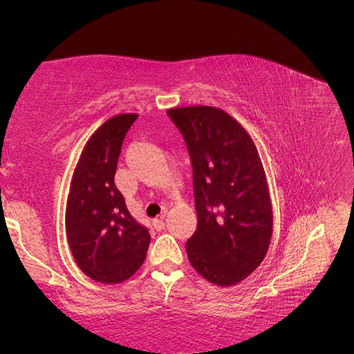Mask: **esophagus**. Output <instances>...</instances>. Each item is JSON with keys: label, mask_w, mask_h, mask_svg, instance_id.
<instances>
[{"label": "esophagus", "mask_w": 354, "mask_h": 354, "mask_svg": "<svg viewBox=\"0 0 354 354\" xmlns=\"http://www.w3.org/2000/svg\"><path fill=\"white\" fill-rule=\"evenodd\" d=\"M164 220H165V214H160V216L158 217V218H155L153 220V227H155V230H158V232H160V230H164V227H165V223H164Z\"/></svg>", "instance_id": "obj_1"}]
</instances>
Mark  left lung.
<instances>
[{
  "mask_svg": "<svg viewBox=\"0 0 354 354\" xmlns=\"http://www.w3.org/2000/svg\"><path fill=\"white\" fill-rule=\"evenodd\" d=\"M187 146L194 169L196 232L186 242L192 267L214 285L251 274L269 250L272 202L251 136L212 106L167 111Z\"/></svg>",
  "mask_w": 354,
  "mask_h": 354,
  "instance_id": "8db88e82",
  "label": "left lung"
}]
</instances>
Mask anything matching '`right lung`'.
<instances>
[{
	"label": "right lung",
	"instance_id": "1",
	"mask_svg": "<svg viewBox=\"0 0 354 354\" xmlns=\"http://www.w3.org/2000/svg\"><path fill=\"white\" fill-rule=\"evenodd\" d=\"M136 113L116 115L88 138L66 203V236L80 269L95 282L121 283L143 264L151 234L115 186L118 158Z\"/></svg>",
	"mask_w": 354,
	"mask_h": 354
}]
</instances>
